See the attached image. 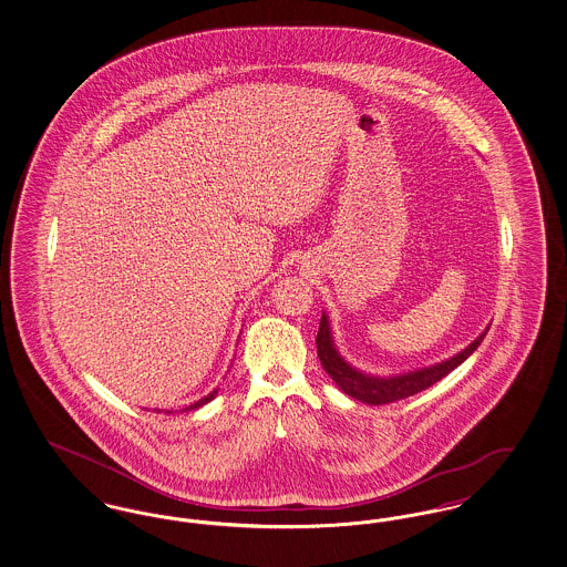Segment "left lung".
<instances>
[{"label":"left lung","instance_id":"obj_1","mask_svg":"<svg viewBox=\"0 0 567 567\" xmlns=\"http://www.w3.org/2000/svg\"><path fill=\"white\" fill-rule=\"evenodd\" d=\"M486 331H488V327L470 347H465L463 351L453 354L451 359H444L440 363H433L427 368H419V370H412V372H404V374L377 377V374H365V372L357 370L340 354L336 342H333L329 317L323 312L321 324H319V336H317V352H319L324 372L338 384V389H342L349 398L368 405L391 404V402L404 400L410 395H416V393L425 391L427 386L435 384L437 380H442L446 374H451L457 365H461L472 352L481 347V342L485 340Z\"/></svg>","mask_w":567,"mask_h":567}]
</instances>
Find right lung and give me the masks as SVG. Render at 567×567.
Returning <instances> with one entry per match:
<instances>
[{"label": "right lung", "instance_id": "add662e5", "mask_svg": "<svg viewBox=\"0 0 567 567\" xmlns=\"http://www.w3.org/2000/svg\"><path fill=\"white\" fill-rule=\"evenodd\" d=\"M216 395H218V389H215V391H210L206 398H202V400H197L195 404L187 405L185 410H181V412H190V410H197V408H202V405L208 404V402H213L215 400ZM157 412H162V410H157ZM165 414H174L172 410H165Z\"/></svg>", "mask_w": 567, "mask_h": 567}]
</instances>
